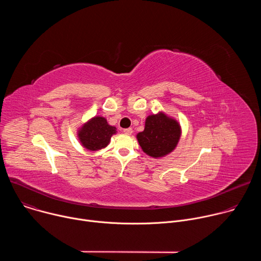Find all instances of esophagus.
<instances>
[{
	"label": "esophagus",
	"mask_w": 261,
	"mask_h": 261,
	"mask_svg": "<svg viewBox=\"0 0 261 261\" xmlns=\"http://www.w3.org/2000/svg\"><path fill=\"white\" fill-rule=\"evenodd\" d=\"M123 132H124L125 134L131 135V134H132V132H133V130H132V128H126V129H124V130H123Z\"/></svg>",
	"instance_id": "1"
}]
</instances>
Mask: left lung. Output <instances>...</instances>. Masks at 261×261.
Returning a JSON list of instances; mask_svg holds the SVG:
<instances>
[{"mask_svg":"<svg viewBox=\"0 0 261 261\" xmlns=\"http://www.w3.org/2000/svg\"><path fill=\"white\" fill-rule=\"evenodd\" d=\"M179 136L178 123L160 113L146 118L144 130L137 134V140L144 153L158 158L174 150Z\"/></svg>","mask_w":261,"mask_h":261,"instance_id":"left-lung-1","label":"left lung"}]
</instances>
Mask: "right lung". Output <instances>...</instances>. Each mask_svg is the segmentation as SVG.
Returning a JSON list of instances; mask_svg holds the SVG:
<instances>
[{"label": "right lung", "mask_w": 261, "mask_h": 261, "mask_svg": "<svg viewBox=\"0 0 261 261\" xmlns=\"http://www.w3.org/2000/svg\"><path fill=\"white\" fill-rule=\"evenodd\" d=\"M116 132V127L108 125L104 118L95 117L82 127L79 137L88 150L98 151L109 143L111 136Z\"/></svg>", "instance_id": "right-lung-1"}]
</instances>
